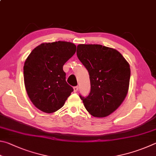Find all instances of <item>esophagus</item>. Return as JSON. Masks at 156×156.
I'll list each match as a JSON object with an SVG mask.
<instances>
[{"mask_svg":"<svg viewBox=\"0 0 156 156\" xmlns=\"http://www.w3.org/2000/svg\"><path fill=\"white\" fill-rule=\"evenodd\" d=\"M73 89H74V92H77L78 89H79V87L78 86H75V87H73Z\"/></svg>","mask_w":156,"mask_h":156,"instance_id":"1","label":"esophagus"}]
</instances>
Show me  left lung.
<instances>
[{"instance_id":"left-lung-1","label":"left lung","mask_w":156,"mask_h":156,"mask_svg":"<svg viewBox=\"0 0 156 156\" xmlns=\"http://www.w3.org/2000/svg\"><path fill=\"white\" fill-rule=\"evenodd\" d=\"M76 55L88 70L90 92L80 95L88 112L105 117L114 112L127 96L130 80L129 64L115 49L100 44H79Z\"/></svg>"}]
</instances>
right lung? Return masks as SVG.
Masks as SVG:
<instances>
[{
	"label": "right lung",
	"mask_w": 156,
	"mask_h": 156,
	"mask_svg": "<svg viewBox=\"0 0 156 156\" xmlns=\"http://www.w3.org/2000/svg\"><path fill=\"white\" fill-rule=\"evenodd\" d=\"M76 52V46L58 41L35 47L24 64L27 94L35 107L53 113L64 105L73 88L66 81L63 66Z\"/></svg>",
	"instance_id": "add662e5"
}]
</instances>
